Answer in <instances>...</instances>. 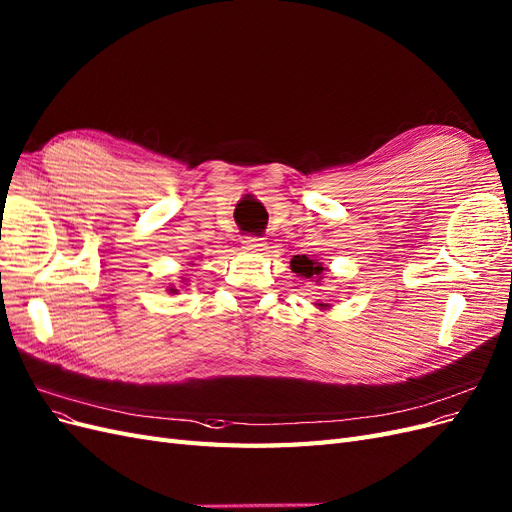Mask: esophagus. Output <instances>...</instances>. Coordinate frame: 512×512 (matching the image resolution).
<instances>
[{
	"label": "esophagus",
	"instance_id": "obj_1",
	"mask_svg": "<svg viewBox=\"0 0 512 512\" xmlns=\"http://www.w3.org/2000/svg\"><path fill=\"white\" fill-rule=\"evenodd\" d=\"M243 247L247 252H262L267 247V243H265V239H260V237H245Z\"/></svg>",
	"mask_w": 512,
	"mask_h": 512
}]
</instances>
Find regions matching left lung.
Instances as JSON below:
<instances>
[{
  "label": "left lung",
  "mask_w": 512,
  "mask_h": 512,
  "mask_svg": "<svg viewBox=\"0 0 512 512\" xmlns=\"http://www.w3.org/2000/svg\"><path fill=\"white\" fill-rule=\"evenodd\" d=\"M290 267H292L294 273L305 275V277H320L322 271H324L322 265H318V262H314V260H309L305 254L303 256H294L290 260ZM320 305H324V303H320Z\"/></svg>",
  "instance_id": "8db88e82"
}]
</instances>
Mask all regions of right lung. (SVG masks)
<instances>
[{"label":"right lung","mask_w":512,"mask_h":512,"mask_svg":"<svg viewBox=\"0 0 512 512\" xmlns=\"http://www.w3.org/2000/svg\"><path fill=\"white\" fill-rule=\"evenodd\" d=\"M170 292H177V290H175V288H173V290H170Z\"/></svg>","instance_id":"obj_1"}]
</instances>
